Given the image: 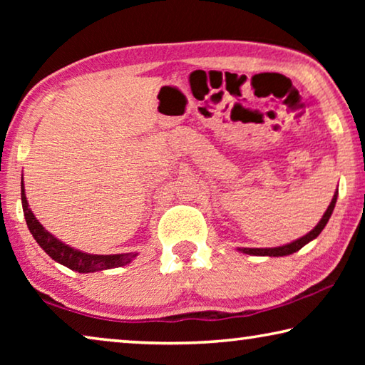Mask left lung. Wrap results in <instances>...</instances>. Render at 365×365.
<instances>
[{
    "label": "left lung",
    "mask_w": 365,
    "mask_h": 365,
    "mask_svg": "<svg viewBox=\"0 0 365 365\" xmlns=\"http://www.w3.org/2000/svg\"><path fill=\"white\" fill-rule=\"evenodd\" d=\"M336 196H338V191L335 195H333V200L330 202V206L327 207L325 214L322 215V219H320L319 224L312 228L311 232H309L307 235H304V237H301L296 240V242H292L288 245H283V246H277V248H238V251L245 252V255H252V256H270V257H279V256H288V255H293V252L299 251L302 246L307 245L309 242H312L314 238H317L320 232L324 230L327 222H329L330 215L333 212V209H335V205H336Z\"/></svg>",
    "instance_id": "8db88e82"
}]
</instances>
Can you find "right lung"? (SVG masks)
Returning a JSON list of instances; mask_svg holds the SVG:
<instances>
[{"label":"right lung","instance_id":"add662e5","mask_svg":"<svg viewBox=\"0 0 365 365\" xmlns=\"http://www.w3.org/2000/svg\"><path fill=\"white\" fill-rule=\"evenodd\" d=\"M21 197L27 227L32 237L36 240V243L40 245V248H43V251L49 257H53L54 261L66 265L71 270H76L78 274H90V272L96 270L122 267V265H127L137 257V252H125V255H88V252L72 248V246L63 243L54 235L45 230V227L36 220L34 212L29 207L26 190H24V180L21 183Z\"/></svg>","mask_w":365,"mask_h":365}]
</instances>
